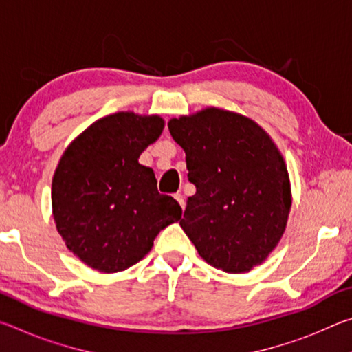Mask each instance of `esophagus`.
Wrapping results in <instances>:
<instances>
[{"label":"esophagus","instance_id":"obj_1","mask_svg":"<svg viewBox=\"0 0 352 352\" xmlns=\"http://www.w3.org/2000/svg\"><path fill=\"white\" fill-rule=\"evenodd\" d=\"M174 199L178 201V204H180V206H182V208H184V199H183V195H182V194H175V195H174Z\"/></svg>","mask_w":352,"mask_h":352}]
</instances>
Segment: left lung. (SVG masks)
I'll list each match as a JSON object with an SVG mask.
<instances>
[{
    "instance_id": "obj_1",
    "label": "left lung",
    "mask_w": 352,
    "mask_h": 352,
    "mask_svg": "<svg viewBox=\"0 0 352 352\" xmlns=\"http://www.w3.org/2000/svg\"><path fill=\"white\" fill-rule=\"evenodd\" d=\"M195 194L180 220L208 264L243 273L265 261L285 230L292 197L281 153L252 119L219 109L170 119Z\"/></svg>"
}]
</instances>
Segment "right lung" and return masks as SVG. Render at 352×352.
<instances>
[{
	"label": "right lung",
	"instance_id": "1",
	"mask_svg": "<svg viewBox=\"0 0 352 352\" xmlns=\"http://www.w3.org/2000/svg\"><path fill=\"white\" fill-rule=\"evenodd\" d=\"M160 116L116 113L99 119L65 151L52 178V211L67 247L91 269L126 270L151 252L160 231L182 217L138 163L163 132Z\"/></svg>",
	"mask_w": 352,
	"mask_h": 352
}]
</instances>
